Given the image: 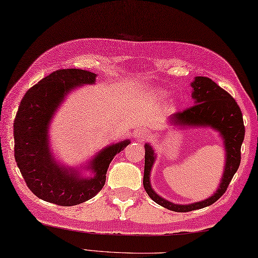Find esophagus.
Here are the masks:
<instances>
[{"mask_svg": "<svg viewBox=\"0 0 258 258\" xmlns=\"http://www.w3.org/2000/svg\"><path fill=\"white\" fill-rule=\"evenodd\" d=\"M135 136L138 139L143 140V139H145L146 136H147V132H146V131H144V130H139V131H136V132H135Z\"/></svg>", "mask_w": 258, "mask_h": 258, "instance_id": "obj_1", "label": "esophagus"}]
</instances>
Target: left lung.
<instances>
[{"mask_svg": "<svg viewBox=\"0 0 258 258\" xmlns=\"http://www.w3.org/2000/svg\"><path fill=\"white\" fill-rule=\"evenodd\" d=\"M194 89L193 98L195 105L177 112L169 117V123L179 126H212L221 133L226 150V164L221 185L216 193L205 201L188 205H177L162 199L150 184V173L155 161L154 151L145 144V166L143 185L151 199L158 205L173 212H190L206 207L215 203L225 193L229 183L237 172L240 163V147L244 141L245 126L243 114L232 95L218 86L215 82L204 76H196L191 83Z\"/></svg>", "mask_w": 258, "mask_h": 258, "instance_id": "8db88e82", "label": "left lung"}]
</instances>
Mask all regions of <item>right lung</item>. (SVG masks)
<instances>
[{
    "label": "right lung",
    "instance_id": "right-lung-1",
    "mask_svg": "<svg viewBox=\"0 0 258 258\" xmlns=\"http://www.w3.org/2000/svg\"><path fill=\"white\" fill-rule=\"evenodd\" d=\"M96 74L79 69L57 70L32 86L22 98L14 119V157L32 193L61 206L86 202L100 191L114 156L130 144L124 141L104 149L91 163L93 178H81L72 168L59 166L48 149L47 130L68 92L93 84Z\"/></svg>",
    "mask_w": 258,
    "mask_h": 258
}]
</instances>
